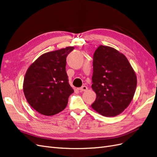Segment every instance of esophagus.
Masks as SVG:
<instances>
[{"label": "esophagus", "mask_w": 157, "mask_h": 157, "mask_svg": "<svg viewBox=\"0 0 157 157\" xmlns=\"http://www.w3.org/2000/svg\"><path fill=\"white\" fill-rule=\"evenodd\" d=\"M78 90H80V92H84V91H86L88 90V87L86 86H82V87H80L78 88Z\"/></svg>", "instance_id": "obj_1"}]
</instances>
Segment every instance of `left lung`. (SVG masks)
<instances>
[{"instance_id":"left-lung-1","label":"left lung","mask_w":157,"mask_h":157,"mask_svg":"<svg viewBox=\"0 0 157 157\" xmlns=\"http://www.w3.org/2000/svg\"><path fill=\"white\" fill-rule=\"evenodd\" d=\"M92 88L96 99L91 107L100 115L115 117L129 105L137 78L126 56L115 48L100 45L93 57Z\"/></svg>"}]
</instances>
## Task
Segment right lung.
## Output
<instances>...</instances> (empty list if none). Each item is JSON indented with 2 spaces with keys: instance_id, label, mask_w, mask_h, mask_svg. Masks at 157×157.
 Segmentation results:
<instances>
[{
  "instance_id": "right-lung-1",
  "label": "right lung",
  "mask_w": 157,
  "mask_h": 157,
  "mask_svg": "<svg viewBox=\"0 0 157 157\" xmlns=\"http://www.w3.org/2000/svg\"><path fill=\"white\" fill-rule=\"evenodd\" d=\"M74 47L47 52L28 68L23 92L29 105L37 112L52 116L62 111L74 92L66 73V58Z\"/></svg>"
}]
</instances>
